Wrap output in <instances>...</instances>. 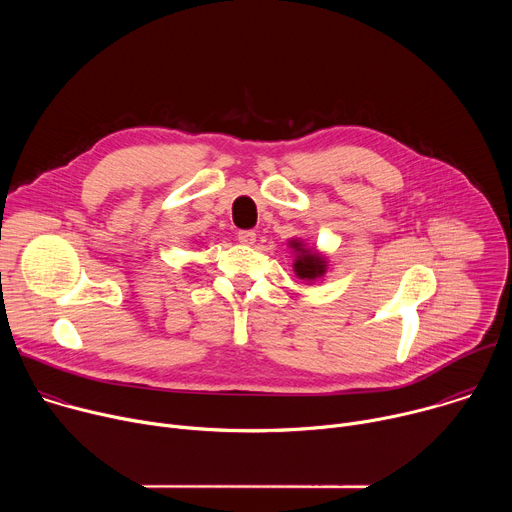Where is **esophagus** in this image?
<instances>
[{
	"label": "esophagus",
	"mask_w": 512,
	"mask_h": 512,
	"mask_svg": "<svg viewBox=\"0 0 512 512\" xmlns=\"http://www.w3.org/2000/svg\"><path fill=\"white\" fill-rule=\"evenodd\" d=\"M237 239H239V243H243V245H253L255 239H257V235H255V231H239V233H237Z\"/></svg>",
	"instance_id": "esophagus-1"
}]
</instances>
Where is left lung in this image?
Masks as SVG:
<instances>
[{"label":"left lung","instance_id":"8db88e82","mask_svg":"<svg viewBox=\"0 0 512 512\" xmlns=\"http://www.w3.org/2000/svg\"><path fill=\"white\" fill-rule=\"evenodd\" d=\"M291 247H296V251H300L296 263H294V269L296 273L302 277V279H316V277H322L324 271H326V261L314 253H310L308 249H302L300 243L291 241Z\"/></svg>","mask_w":512,"mask_h":512}]
</instances>
